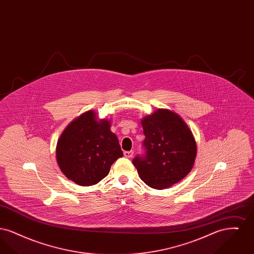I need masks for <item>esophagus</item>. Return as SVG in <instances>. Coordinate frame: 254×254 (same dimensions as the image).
Segmentation results:
<instances>
[{
    "mask_svg": "<svg viewBox=\"0 0 254 254\" xmlns=\"http://www.w3.org/2000/svg\"><path fill=\"white\" fill-rule=\"evenodd\" d=\"M133 154H134L133 150H130V151H125V152H124V155H125V157L127 158H132Z\"/></svg>",
    "mask_w": 254,
    "mask_h": 254,
    "instance_id": "esophagus-1",
    "label": "esophagus"
}]
</instances>
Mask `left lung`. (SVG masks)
<instances>
[{
	"mask_svg": "<svg viewBox=\"0 0 254 254\" xmlns=\"http://www.w3.org/2000/svg\"><path fill=\"white\" fill-rule=\"evenodd\" d=\"M145 155L133 159L142 181L164 190L181 181L193 168L197 145L191 129L181 116L159 109L141 120Z\"/></svg>",
	"mask_w": 254,
	"mask_h": 254,
	"instance_id": "8db88e82",
	"label": "left lung"
}]
</instances>
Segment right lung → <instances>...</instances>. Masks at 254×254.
Returning <instances> with one entry per match:
<instances>
[{
  "label": "right lung",
  "mask_w": 254,
  "mask_h": 254,
  "mask_svg": "<svg viewBox=\"0 0 254 254\" xmlns=\"http://www.w3.org/2000/svg\"><path fill=\"white\" fill-rule=\"evenodd\" d=\"M110 125L108 119H98L94 110H88L64 129L56 145V160L68 180L88 187L108 176L111 165L123 156Z\"/></svg>",
  "instance_id": "1"
}]
</instances>
